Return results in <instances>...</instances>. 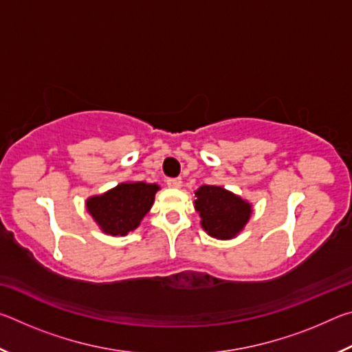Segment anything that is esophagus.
Segmentation results:
<instances>
[{"label": "esophagus", "mask_w": 352, "mask_h": 352, "mask_svg": "<svg viewBox=\"0 0 352 352\" xmlns=\"http://www.w3.org/2000/svg\"><path fill=\"white\" fill-rule=\"evenodd\" d=\"M166 183H168L169 188H180L182 186V178H168Z\"/></svg>", "instance_id": "obj_1"}]
</instances>
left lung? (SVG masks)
<instances>
[{"label": "left lung", "instance_id": "left-lung-1", "mask_svg": "<svg viewBox=\"0 0 352 352\" xmlns=\"http://www.w3.org/2000/svg\"><path fill=\"white\" fill-rule=\"evenodd\" d=\"M195 210L200 212L201 226L217 239L234 237L252 216L248 201L220 186L204 184L195 190Z\"/></svg>", "mask_w": 352, "mask_h": 352}]
</instances>
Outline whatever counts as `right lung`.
I'll return each mask as SVG.
<instances>
[{
  "label": "right lung",
  "instance_id": "right-lung-1",
  "mask_svg": "<svg viewBox=\"0 0 352 352\" xmlns=\"http://www.w3.org/2000/svg\"><path fill=\"white\" fill-rule=\"evenodd\" d=\"M157 184L121 183L102 195L87 200V210L100 230L111 236H126L140 225L153 204Z\"/></svg>",
  "mask_w": 352,
  "mask_h": 352
}]
</instances>
